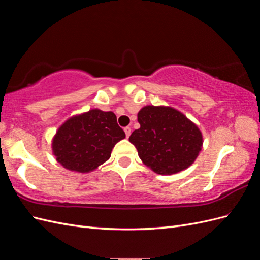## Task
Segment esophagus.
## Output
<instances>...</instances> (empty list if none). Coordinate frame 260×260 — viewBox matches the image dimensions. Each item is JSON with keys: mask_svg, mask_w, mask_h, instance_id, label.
<instances>
[{"mask_svg": "<svg viewBox=\"0 0 260 260\" xmlns=\"http://www.w3.org/2000/svg\"><path fill=\"white\" fill-rule=\"evenodd\" d=\"M123 130H124V132H125V137L129 138L130 135H131V128H130V127H125Z\"/></svg>", "mask_w": 260, "mask_h": 260, "instance_id": "1", "label": "esophagus"}]
</instances>
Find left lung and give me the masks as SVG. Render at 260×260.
<instances>
[{
    "mask_svg": "<svg viewBox=\"0 0 260 260\" xmlns=\"http://www.w3.org/2000/svg\"><path fill=\"white\" fill-rule=\"evenodd\" d=\"M140 128L129 138L144 165L158 175H174L198 158L203 136L198 125L169 106H144L138 114Z\"/></svg>",
    "mask_w": 260,
    "mask_h": 260,
    "instance_id": "left-lung-1",
    "label": "left lung"
}]
</instances>
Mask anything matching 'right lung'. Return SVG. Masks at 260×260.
<instances>
[{
    "instance_id": "add662e5",
    "label": "right lung",
    "mask_w": 260,
    "mask_h": 260,
    "mask_svg": "<svg viewBox=\"0 0 260 260\" xmlns=\"http://www.w3.org/2000/svg\"><path fill=\"white\" fill-rule=\"evenodd\" d=\"M113 112L101 109L70 117L52 141V151L62 167L84 174L109 159L112 149L124 139Z\"/></svg>"
}]
</instances>
